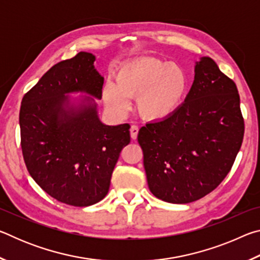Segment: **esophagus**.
<instances>
[{
    "mask_svg": "<svg viewBox=\"0 0 260 260\" xmlns=\"http://www.w3.org/2000/svg\"><path fill=\"white\" fill-rule=\"evenodd\" d=\"M129 131H131V138L133 140H136V138H138V133H139V127L136 125H132Z\"/></svg>",
    "mask_w": 260,
    "mask_h": 260,
    "instance_id": "34e87169",
    "label": "esophagus"
}]
</instances>
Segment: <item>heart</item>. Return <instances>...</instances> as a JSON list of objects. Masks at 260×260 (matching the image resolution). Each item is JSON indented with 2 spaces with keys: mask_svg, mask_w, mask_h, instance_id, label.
<instances>
[{
  "mask_svg": "<svg viewBox=\"0 0 260 260\" xmlns=\"http://www.w3.org/2000/svg\"><path fill=\"white\" fill-rule=\"evenodd\" d=\"M188 88L184 70L172 61L141 57L127 61L117 72V82L108 81L103 96L108 107L122 113L138 100L141 116L164 120L178 111Z\"/></svg>",
  "mask_w": 260,
  "mask_h": 260,
  "instance_id": "1",
  "label": "heart"
}]
</instances>
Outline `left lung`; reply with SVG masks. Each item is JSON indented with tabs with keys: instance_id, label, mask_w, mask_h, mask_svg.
<instances>
[{
	"instance_id": "obj_1",
	"label": "left lung",
	"mask_w": 260,
	"mask_h": 260,
	"mask_svg": "<svg viewBox=\"0 0 260 260\" xmlns=\"http://www.w3.org/2000/svg\"><path fill=\"white\" fill-rule=\"evenodd\" d=\"M244 135L235 82L210 57L195 65L184 103L139 131L148 186L157 199L191 203L214 190L234 164Z\"/></svg>"
}]
</instances>
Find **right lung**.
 Masks as SVG:
<instances>
[{
	"instance_id": "obj_1",
	"label": "right lung",
	"mask_w": 260,
	"mask_h": 260,
	"mask_svg": "<svg viewBox=\"0 0 260 260\" xmlns=\"http://www.w3.org/2000/svg\"><path fill=\"white\" fill-rule=\"evenodd\" d=\"M95 56L80 51L45 73L24 95L19 112L24 161L34 181L61 203L89 206L103 200L122 148L131 142L129 125H104L93 99L69 108V93L102 98L104 78Z\"/></svg>"
}]
</instances>
